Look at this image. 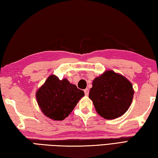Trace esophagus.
<instances>
[{"instance_id":"esophagus-1","label":"esophagus","mask_w":158,"mask_h":158,"mask_svg":"<svg viewBox=\"0 0 158 158\" xmlns=\"http://www.w3.org/2000/svg\"><path fill=\"white\" fill-rule=\"evenodd\" d=\"M84 91H85V96H88L89 95V89H85V90H84Z\"/></svg>"}]
</instances>
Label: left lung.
Returning a JSON list of instances; mask_svg holds the SVG:
<instances>
[{
    "label": "left lung",
    "instance_id": "1",
    "mask_svg": "<svg viewBox=\"0 0 158 158\" xmlns=\"http://www.w3.org/2000/svg\"><path fill=\"white\" fill-rule=\"evenodd\" d=\"M134 90L124 76L108 70L93 80L89 98L98 114L106 120L120 117L132 102Z\"/></svg>",
    "mask_w": 158,
    "mask_h": 158
}]
</instances>
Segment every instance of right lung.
Segmentation results:
<instances>
[{
  "label": "right lung",
  "mask_w": 158,
  "mask_h": 158,
  "mask_svg": "<svg viewBox=\"0 0 158 158\" xmlns=\"http://www.w3.org/2000/svg\"><path fill=\"white\" fill-rule=\"evenodd\" d=\"M84 91L67 78L49 76L35 93L38 105L43 114L53 120H63L73 111Z\"/></svg>",
  "instance_id": "1"
}]
</instances>
